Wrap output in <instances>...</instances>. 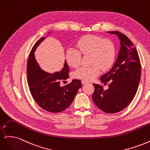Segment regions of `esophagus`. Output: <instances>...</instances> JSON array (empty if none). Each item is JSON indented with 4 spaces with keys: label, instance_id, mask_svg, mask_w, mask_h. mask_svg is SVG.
I'll list each match as a JSON object with an SVG mask.
<instances>
[{
    "label": "esophagus",
    "instance_id": "34e87169",
    "mask_svg": "<svg viewBox=\"0 0 150 150\" xmlns=\"http://www.w3.org/2000/svg\"><path fill=\"white\" fill-rule=\"evenodd\" d=\"M81 83H82L83 84H87V83H88V81H84V80H82V81H81Z\"/></svg>",
    "mask_w": 150,
    "mask_h": 150
}]
</instances>
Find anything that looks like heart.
<instances>
[{"label": "heart", "mask_w": 150, "mask_h": 150, "mask_svg": "<svg viewBox=\"0 0 150 150\" xmlns=\"http://www.w3.org/2000/svg\"><path fill=\"white\" fill-rule=\"evenodd\" d=\"M77 50L67 49L66 55L67 63L72 67H78L81 63V55H89V67H81L74 72L76 79L92 81L100 74L101 69L106 71L115 62L116 48L109 39H103L98 35H86L76 42Z\"/></svg>", "instance_id": "heart-1"}]
</instances>
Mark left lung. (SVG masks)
Instances as JSON below:
<instances>
[{"label": "left lung", "instance_id": "left-lung-1", "mask_svg": "<svg viewBox=\"0 0 150 150\" xmlns=\"http://www.w3.org/2000/svg\"><path fill=\"white\" fill-rule=\"evenodd\" d=\"M109 33L117 35L121 47L112 69L100 78L109 88L93 84V100L104 112L116 113L123 110L133 101L137 93L142 73V66L137 49L131 40L118 31Z\"/></svg>", "mask_w": 150, "mask_h": 150}]
</instances>
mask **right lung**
Here are the masks:
<instances>
[{"instance_id": "add662e5", "label": "right lung", "mask_w": 150, "mask_h": 150, "mask_svg": "<svg viewBox=\"0 0 150 150\" xmlns=\"http://www.w3.org/2000/svg\"><path fill=\"white\" fill-rule=\"evenodd\" d=\"M46 38H42L35 43L29 56L27 66L28 82L32 96L38 105L50 112L64 111L73 101L78 89L81 88V81L73 79L71 83L61 86V82L69 78V68L65 61L60 72L50 74L42 70L34 57V51Z\"/></svg>"}]
</instances>
